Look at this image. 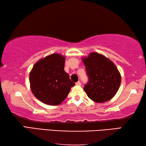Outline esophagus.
Wrapping results in <instances>:
<instances>
[{
	"mask_svg": "<svg viewBox=\"0 0 146 146\" xmlns=\"http://www.w3.org/2000/svg\"><path fill=\"white\" fill-rule=\"evenodd\" d=\"M76 86H80L81 85V82H80V81H78L77 82H76Z\"/></svg>",
	"mask_w": 146,
	"mask_h": 146,
	"instance_id": "obj_1",
	"label": "esophagus"
}]
</instances>
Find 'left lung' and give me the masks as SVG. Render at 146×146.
Wrapping results in <instances>:
<instances>
[{
    "instance_id": "obj_1",
    "label": "left lung",
    "mask_w": 146,
    "mask_h": 146,
    "mask_svg": "<svg viewBox=\"0 0 146 146\" xmlns=\"http://www.w3.org/2000/svg\"><path fill=\"white\" fill-rule=\"evenodd\" d=\"M88 82L84 87L88 97L97 103L107 102L119 89L121 76L113 62L97 53L83 58Z\"/></svg>"
}]
</instances>
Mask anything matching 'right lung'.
<instances>
[{
	"label": "right lung",
	"mask_w": 146,
	"mask_h": 146,
	"mask_svg": "<svg viewBox=\"0 0 146 146\" xmlns=\"http://www.w3.org/2000/svg\"><path fill=\"white\" fill-rule=\"evenodd\" d=\"M65 58L58 53L38 61L29 73L32 93L42 102L56 106L61 104L75 85L64 71Z\"/></svg>",
	"instance_id": "obj_1"
}]
</instances>
